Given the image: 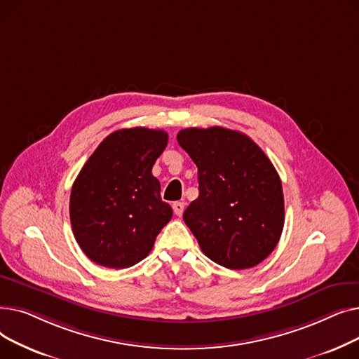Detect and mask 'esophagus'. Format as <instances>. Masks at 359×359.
Here are the masks:
<instances>
[{
	"label": "esophagus",
	"instance_id": "34e87169",
	"mask_svg": "<svg viewBox=\"0 0 359 359\" xmlns=\"http://www.w3.org/2000/svg\"><path fill=\"white\" fill-rule=\"evenodd\" d=\"M184 202H182V201H177V202H175L173 203V211H175V214L177 215V217H180L182 214H183V211H184Z\"/></svg>",
	"mask_w": 359,
	"mask_h": 359
}]
</instances>
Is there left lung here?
Listing matches in <instances>:
<instances>
[{
  "mask_svg": "<svg viewBox=\"0 0 359 359\" xmlns=\"http://www.w3.org/2000/svg\"><path fill=\"white\" fill-rule=\"evenodd\" d=\"M179 145L198 167L199 196L183 219L206 257L229 269L253 268L276 248L284 194L271 160L241 132L186 128Z\"/></svg>",
  "mask_w": 359,
  "mask_h": 359,
  "instance_id": "1",
  "label": "left lung"
}]
</instances>
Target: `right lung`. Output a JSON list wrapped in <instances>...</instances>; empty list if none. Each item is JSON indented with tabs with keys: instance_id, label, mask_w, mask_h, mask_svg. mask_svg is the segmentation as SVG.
I'll list each match as a JSON object with an SVG mask.
<instances>
[{
	"instance_id": "obj_1",
	"label": "right lung",
	"mask_w": 359,
	"mask_h": 359,
	"mask_svg": "<svg viewBox=\"0 0 359 359\" xmlns=\"http://www.w3.org/2000/svg\"><path fill=\"white\" fill-rule=\"evenodd\" d=\"M161 129L111 132L83 165L69 198L79 246L97 265L125 269L145 259L173 210L151 170L167 147Z\"/></svg>"
}]
</instances>
